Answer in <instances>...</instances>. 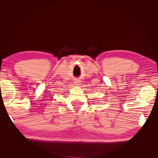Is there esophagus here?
<instances>
[{"label": "esophagus", "mask_w": 158, "mask_h": 158, "mask_svg": "<svg viewBox=\"0 0 158 158\" xmlns=\"http://www.w3.org/2000/svg\"><path fill=\"white\" fill-rule=\"evenodd\" d=\"M74 84L75 85H81V81H74Z\"/></svg>", "instance_id": "34e87169"}]
</instances>
